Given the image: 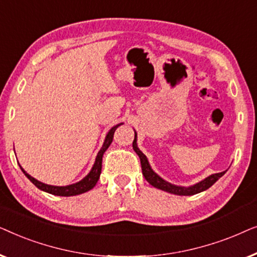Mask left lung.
<instances>
[{
  "label": "left lung",
  "mask_w": 257,
  "mask_h": 257,
  "mask_svg": "<svg viewBox=\"0 0 257 257\" xmlns=\"http://www.w3.org/2000/svg\"><path fill=\"white\" fill-rule=\"evenodd\" d=\"M133 150L136 151V153L138 154L140 158V164H142V170H143V175L145 177L147 181L150 182L153 187L159 188L161 191L172 193V194H177V195H194L198 194L200 192L206 191L208 189L210 186H213L215 182L219 180V179L222 177V175L226 173V171L221 172V173H215L209 175L206 179H203L202 181L198 182V184L189 186V187H182V186H177V185H172L170 182H167L166 180H164L163 178H160L156 172H154L152 168L150 166L149 160L145 154H144L142 151L138 149L137 146V133L135 131V140H133Z\"/></svg>",
  "instance_id": "obj_1"
}]
</instances>
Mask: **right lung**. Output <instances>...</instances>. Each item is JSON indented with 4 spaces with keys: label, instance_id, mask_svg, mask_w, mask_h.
Segmentation results:
<instances>
[{
    "label": "right lung",
    "instance_id": "right-lung-1",
    "mask_svg": "<svg viewBox=\"0 0 257 257\" xmlns=\"http://www.w3.org/2000/svg\"><path fill=\"white\" fill-rule=\"evenodd\" d=\"M122 124L115 125L112 127L108 133L105 137V140H104V144L103 146H101V149L99 152H98L97 157H96V161H94L92 168H91L90 173L86 175L85 178L82 179V180L76 182V184H72V185H68V186H52V185H47V184H43V182L36 180V179L31 177L27 173L26 171L23 170L22 167H21V170L24 173V175L29 179V180L33 182V184L36 186L37 188H40L41 191L43 192H47V193H50L52 195H58V196H72V195H78V194H82V193H85L87 191H90V189H92L94 186H96L97 181L99 180V177H100V173H101V161H103V154L105 151L108 149V146L111 145L112 140H113V135H114V131L117 130V127H119Z\"/></svg>",
    "mask_w": 257,
    "mask_h": 257
}]
</instances>
